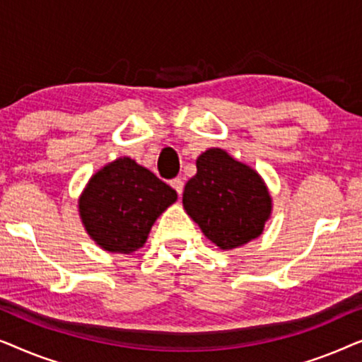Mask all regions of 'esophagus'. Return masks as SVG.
I'll return each mask as SVG.
<instances>
[{
    "instance_id": "34e87169",
    "label": "esophagus",
    "mask_w": 362,
    "mask_h": 362,
    "mask_svg": "<svg viewBox=\"0 0 362 362\" xmlns=\"http://www.w3.org/2000/svg\"><path fill=\"white\" fill-rule=\"evenodd\" d=\"M171 186L175 187L177 194H182V189H185V181L181 180V177H175V180H171Z\"/></svg>"
}]
</instances>
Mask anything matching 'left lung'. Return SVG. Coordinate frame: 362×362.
<instances>
[{"label": "left lung", "instance_id": "1", "mask_svg": "<svg viewBox=\"0 0 362 362\" xmlns=\"http://www.w3.org/2000/svg\"><path fill=\"white\" fill-rule=\"evenodd\" d=\"M196 166L182 204L207 239L227 250L259 237L272 209L262 177L219 148L202 153Z\"/></svg>", "mask_w": 362, "mask_h": 362}]
</instances>
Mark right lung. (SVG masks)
<instances>
[{
	"mask_svg": "<svg viewBox=\"0 0 362 362\" xmlns=\"http://www.w3.org/2000/svg\"><path fill=\"white\" fill-rule=\"evenodd\" d=\"M176 199V191L151 171L118 158L92 176L78 209L102 249L130 254L145 244L158 216Z\"/></svg>",
	"mask_w": 362,
	"mask_h": 362,
	"instance_id": "obj_1",
	"label": "right lung"
}]
</instances>
